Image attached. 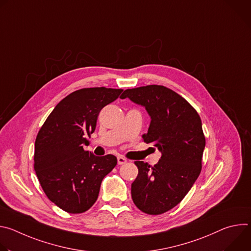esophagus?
Wrapping results in <instances>:
<instances>
[{"label": "esophagus", "instance_id": "1", "mask_svg": "<svg viewBox=\"0 0 251 251\" xmlns=\"http://www.w3.org/2000/svg\"><path fill=\"white\" fill-rule=\"evenodd\" d=\"M117 162H118V165H123V164L127 163V159L124 158L123 156H118L117 157Z\"/></svg>", "mask_w": 251, "mask_h": 251}]
</instances>
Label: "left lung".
Instances as JSON below:
<instances>
[{
  "label": "left lung",
  "mask_w": 251,
  "mask_h": 251,
  "mask_svg": "<svg viewBox=\"0 0 251 251\" xmlns=\"http://www.w3.org/2000/svg\"><path fill=\"white\" fill-rule=\"evenodd\" d=\"M126 97L146 108L151 123L143 140L162 153L154 166L135 162L132 200L143 212L161 214L182 201L201 174L205 146L201 120L184 97L163 85L126 89L121 98Z\"/></svg>",
  "instance_id": "left-lung-1"
}]
</instances>
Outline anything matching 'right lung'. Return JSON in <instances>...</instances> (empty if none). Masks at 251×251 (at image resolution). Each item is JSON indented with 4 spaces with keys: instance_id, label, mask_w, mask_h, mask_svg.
Here are the masks:
<instances>
[{
    "instance_id": "1",
    "label": "right lung",
    "mask_w": 251,
    "mask_h": 251,
    "mask_svg": "<svg viewBox=\"0 0 251 251\" xmlns=\"http://www.w3.org/2000/svg\"><path fill=\"white\" fill-rule=\"evenodd\" d=\"M123 89L91 87L63 98L40 129L33 166L47 197L62 210L81 213L96 201L103 177L117 165L113 155L96 157L85 151L99 112Z\"/></svg>"
}]
</instances>
